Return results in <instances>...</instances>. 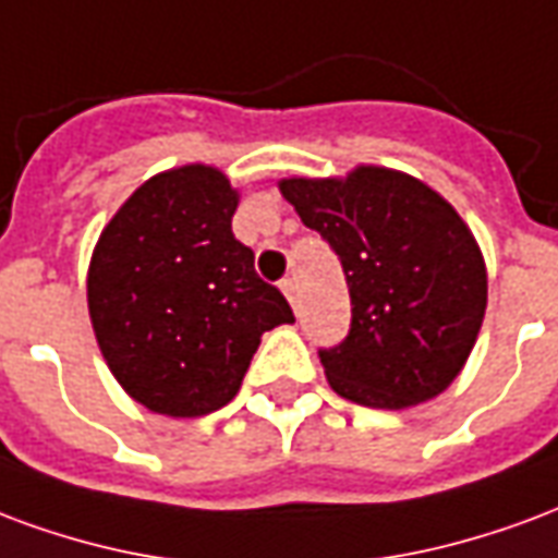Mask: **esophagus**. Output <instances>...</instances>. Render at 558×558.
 <instances>
[{"mask_svg":"<svg viewBox=\"0 0 558 558\" xmlns=\"http://www.w3.org/2000/svg\"><path fill=\"white\" fill-rule=\"evenodd\" d=\"M282 294L296 308V303H300V284H296V279H282Z\"/></svg>","mask_w":558,"mask_h":558,"instance_id":"1","label":"esophagus"}]
</instances>
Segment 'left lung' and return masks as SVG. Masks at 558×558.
I'll use <instances>...</instances> for the list:
<instances>
[{"mask_svg":"<svg viewBox=\"0 0 558 558\" xmlns=\"http://www.w3.org/2000/svg\"><path fill=\"white\" fill-rule=\"evenodd\" d=\"M282 195L339 255L351 329L318 351L348 401L404 410L461 374L487 306V270L473 231L428 184L384 166L348 178H284Z\"/></svg>","mask_w":558,"mask_h":558,"instance_id":"obj_1","label":"left lung"}]
</instances>
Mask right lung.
Here are the masks:
<instances>
[{"label":"right lung","instance_id":"right-lung-1","mask_svg":"<svg viewBox=\"0 0 558 558\" xmlns=\"http://www.w3.org/2000/svg\"><path fill=\"white\" fill-rule=\"evenodd\" d=\"M238 202L214 166L154 174L118 207L88 264V315L109 372L162 416L226 408L264 332L294 324L231 231Z\"/></svg>","mask_w":558,"mask_h":558}]
</instances>
